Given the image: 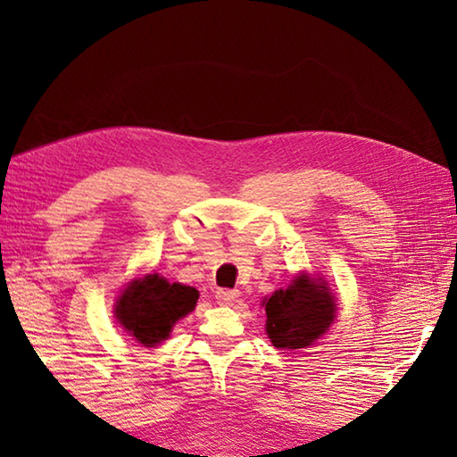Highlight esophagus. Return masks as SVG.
<instances>
[{"label":"esophagus","instance_id":"esophagus-1","mask_svg":"<svg viewBox=\"0 0 457 457\" xmlns=\"http://www.w3.org/2000/svg\"><path fill=\"white\" fill-rule=\"evenodd\" d=\"M216 298L221 304H234L239 298V290H231V288H218L216 290Z\"/></svg>","mask_w":457,"mask_h":457}]
</instances>
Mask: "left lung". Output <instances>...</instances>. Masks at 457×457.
Instances as JSON below:
<instances>
[{
	"instance_id": "8db88e82",
	"label": "left lung",
	"mask_w": 457,
	"mask_h": 457,
	"mask_svg": "<svg viewBox=\"0 0 457 457\" xmlns=\"http://www.w3.org/2000/svg\"><path fill=\"white\" fill-rule=\"evenodd\" d=\"M267 334L278 349L312 345L336 318V300L324 283L306 275L293 278L265 300Z\"/></svg>"
}]
</instances>
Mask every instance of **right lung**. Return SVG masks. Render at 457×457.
<instances>
[{"instance_id": "obj_1", "label": "right lung", "mask_w": 457, "mask_h": 457, "mask_svg": "<svg viewBox=\"0 0 457 457\" xmlns=\"http://www.w3.org/2000/svg\"><path fill=\"white\" fill-rule=\"evenodd\" d=\"M198 290L179 283H167L159 275L135 278L115 304V318L137 339L153 347L167 339L172 326L192 312Z\"/></svg>"}]
</instances>
